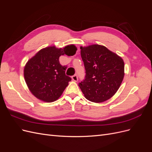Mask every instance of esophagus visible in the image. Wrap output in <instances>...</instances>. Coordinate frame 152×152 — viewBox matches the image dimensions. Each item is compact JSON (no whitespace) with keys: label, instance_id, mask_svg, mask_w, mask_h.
Wrapping results in <instances>:
<instances>
[{"label":"esophagus","instance_id":"1","mask_svg":"<svg viewBox=\"0 0 152 152\" xmlns=\"http://www.w3.org/2000/svg\"><path fill=\"white\" fill-rule=\"evenodd\" d=\"M72 79L74 82H77L78 81V77H77V75H74L73 76H72Z\"/></svg>","mask_w":152,"mask_h":152}]
</instances>
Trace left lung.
I'll return each mask as SVG.
<instances>
[{"label":"left lung","mask_w":152,"mask_h":152,"mask_svg":"<svg viewBox=\"0 0 152 152\" xmlns=\"http://www.w3.org/2000/svg\"><path fill=\"white\" fill-rule=\"evenodd\" d=\"M80 48L86 75L79 86L90 102H105L117 93L122 84L124 60L104 45L92 44Z\"/></svg>","instance_id":"obj_1"}]
</instances>
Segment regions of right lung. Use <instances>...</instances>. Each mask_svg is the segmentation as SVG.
I'll return each mask as SVG.
<instances>
[{
    "label": "right lung",
    "instance_id": "obj_1",
    "mask_svg": "<svg viewBox=\"0 0 152 152\" xmlns=\"http://www.w3.org/2000/svg\"><path fill=\"white\" fill-rule=\"evenodd\" d=\"M77 50L75 45L58 48L55 45L40 49L27 61L24 78L28 89L35 97L44 102L57 100L63 94L71 78L65 75L66 66H61V55L73 56Z\"/></svg>",
    "mask_w": 152,
    "mask_h": 152
}]
</instances>
